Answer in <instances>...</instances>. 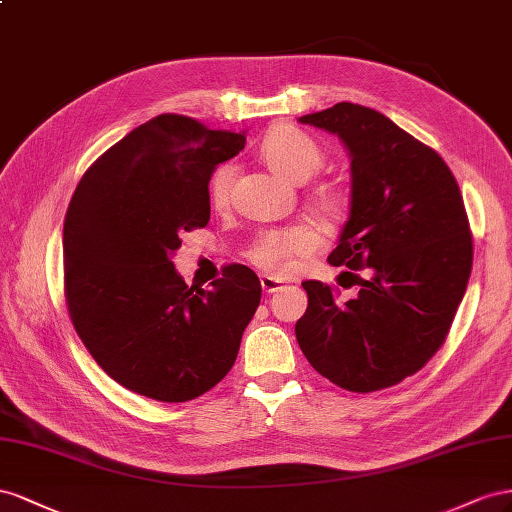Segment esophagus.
I'll list each match as a JSON object with an SVG mask.
<instances>
[{"label":"esophagus","instance_id":"esophagus-1","mask_svg":"<svg viewBox=\"0 0 512 512\" xmlns=\"http://www.w3.org/2000/svg\"><path fill=\"white\" fill-rule=\"evenodd\" d=\"M259 283H261V289H264L266 294H272V291H279V287H283L281 279H274V276H268V274H261Z\"/></svg>","mask_w":512,"mask_h":512}]
</instances>
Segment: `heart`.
I'll use <instances>...</instances> for the list:
<instances>
[{"instance_id":"heart-1","label":"heart","mask_w":512,"mask_h":512,"mask_svg":"<svg viewBox=\"0 0 512 512\" xmlns=\"http://www.w3.org/2000/svg\"><path fill=\"white\" fill-rule=\"evenodd\" d=\"M259 156L264 158V163L279 173L281 178L302 184L311 178V175L319 169L324 154L317 141L306 135L304 130L296 126H274L270 133L261 139L259 143ZM233 178H236V167L223 165L218 167L212 175L210 182V201L212 206L221 208L229 201ZM313 206L319 214L334 216L339 214L343 206V197L332 186L319 188L313 197ZM319 238L313 227L309 225H296L281 231H270L266 236H261L251 251H248V259L261 270H268L274 274H283L289 270L291 259L311 253L317 246Z\"/></svg>"}]
</instances>
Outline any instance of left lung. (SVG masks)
Segmentation results:
<instances>
[{"mask_svg": "<svg viewBox=\"0 0 512 512\" xmlns=\"http://www.w3.org/2000/svg\"><path fill=\"white\" fill-rule=\"evenodd\" d=\"M352 158L349 216L332 266L367 270L358 296L306 281L296 339L313 369L352 392L399 384L440 349L472 272V233L455 175L440 154L384 113L339 102L302 115Z\"/></svg>", "mask_w": 512, "mask_h": 512, "instance_id": "8db88e82", "label": "left lung"}]
</instances>
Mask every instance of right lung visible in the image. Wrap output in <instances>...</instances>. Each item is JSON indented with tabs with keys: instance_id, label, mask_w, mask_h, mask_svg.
<instances>
[{
	"instance_id": "right-lung-1",
	"label": "right lung",
	"mask_w": 512,
	"mask_h": 512,
	"mask_svg": "<svg viewBox=\"0 0 512 512\" xmlns=\"http://www.w3.org/2000/svg\"><path fill=\"white\" fill-rule=\"evenodd\" d=\"M246 137L184 115L141 124L85 171L64 221L66 300L115 382L165 403L214 388L236 362L261 285L240 264L212 289L173 266L180 236L210 221V180Z\"/></svg>"
}]
</instances>
